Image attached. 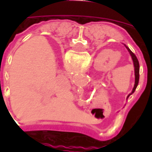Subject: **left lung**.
<instances>
[{"label":"left lung","mask_w":152,"mask_h":152,"mask_svg":"<svg viewBox=\"0 0 152 152\" xmlns=\"http://www.w3.org/2000/svg\"><path fill=\"white\" fill-rule=\"evenodd\" d=\"M125 45L127 50H128V51L129 52V54L131 56L132 60H133V63H134V88H133V90H132V92L128 96V97H127V99H128V98L129 97V96L132 95V94L135 91V89L137 88V85L138 84H139V79H140V63H139V61H138L136 56L134 55V53H133L131 50H130V49H129L126 45Z\"/></svg>","instance_id":"left-lung-1"}]
</instances>
